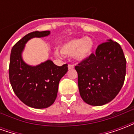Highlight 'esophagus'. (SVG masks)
<instances>
[{"label":"esophagus","instance_id":"34e87169","mask_svg":"<svg viewBox=\"0 0 134 134\" xmlns=\"http://www.w3.org/2000/svg\"><path fill=\"white\" fill-rule=\"evenodd\" d=\"M68 69H69V70H73V69H74V65H73V64H68Z\"/></svg>","mask_w":134,"mask_h":134}]
</instances>
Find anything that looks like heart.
Here are the masks:
<instances>
[{
	"mask_svg": "<svg viewBox=\"0 0 134 134\" xmlns=\"http://www.w3.org/2000/svg\"><path fill=\"white\" fill-rule=\"evenodd\" d=\"M93 45V41L90 37L75 38L64 43L60 52L64 55H75L77 60H83L90 55Z\"/></svg>",
	"mask_w": 134,
	"mask_h": 134,
	"instance_id": "heart-1",
	"label": "heart"
}]
</instances>
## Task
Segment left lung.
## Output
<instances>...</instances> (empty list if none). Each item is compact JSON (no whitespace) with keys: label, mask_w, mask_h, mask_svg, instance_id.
<instances>
[{"label":"left lung","mask_w":134,"mask_h":134,"mask_svg":"<svg viewBox=\"0 0 134 134\" xmlns=\"http://www.w3.org/2000/svg\"><path fill=\"white\" fill-rule=\"evenodd\" d=\"M126 60L120 44L108 40L98 46L96 53L75 66L82 100L99 106L115 98L125 80Z\"/></svg>","instance_id":"8db88e82"}]
</instances>
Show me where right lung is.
<instances>
[{
    "instance_id": "obj_1",
    "label": "right lung",
    "mask_w": 134,
    "mask_h": 134,
    "mask_svg": "<svg viewBox=\"0 0 134 134\" xmlns=\"http://www.w3.org/2000/svg\"><path fill=\"white\" fill-rule=\"evenodd\" d=\"M49 34V31L28 34L13 46L10 52L9 80L13 92L24 103L34 108H46L54 103L59 80L68 70L67 64L59 67L51 60L36 66H30L23 60L22 52L29 39Z\"/></svg>"
}]
</instances>
